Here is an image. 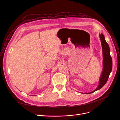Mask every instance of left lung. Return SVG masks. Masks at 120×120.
Here are the masks:
<instances>
[{
	"instance_id": "obj_1",
	"label": "left lung",
	"mask_w": 120,
	"mask_h": 120,
	"mask_svg": "<svg viewBox=\"0 0 120 120\" xmlns=\"http://www.w3.org/2000/svg\"><path fill=\"white\" fill-rule=\"evenodd\" d=\"M102 49L103 55V69L99 79V85L97 88L94 91L88 93H83L84 94H90L97 90H100L103 87L106 83L110 74L112 70V59L110 56V50L108 43L105 41V36L102 33L99 35Z\"/></svg>"
}]
</instances>
